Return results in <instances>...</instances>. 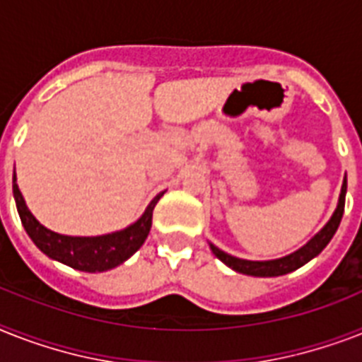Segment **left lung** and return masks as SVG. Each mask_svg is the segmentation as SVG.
<instances>
[{"mask_svg":"<svg viewBox=\"0 0 362 362\" xmlns=\"http://www.w3.org/2000/svg\"><path fill=\"white\" fill-rule=\"evenodd\" d=\"M346 189H348V182H346V176H344L339 204L334 208L331 219L322 227V230L316 232V234L305 243L303 247H299L298 251L290 252L286 257L273 258V260H245V258L232 257L228 252L216 247L211 242H208L210 243L211 252H214L225 266H228L230 269H234V272L238 273H243V275H251V277H279V275H286V273L296 272V269H299V267L305 266L307 262H310L314 257H318L320 252L327 247V243L331 242V238L334 236V232H337L340 221H342Z\"/></svg>","mask_w":362,"mask_h":362,"instance_id":"obj_1","label":"left lung"}]
</instances>
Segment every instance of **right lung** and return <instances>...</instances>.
<instances>
[{
  "label": "right lung",
  "instance_id": "add662e5",
  "mask_svg": "<svg viewBox=\"0 0 362 362\" xmlns=\"http://www.w3.org/2000/svg\"><path fill=\"white\" fill-rule=\"evenodd\" d=\"M13 193L23 228L46 257L64 266L74 267L78 272L100 273L126 262L145 243L152 227V211H154L156 202L160 201L165 191H161L152 199L137 221L122 230H115L102 236H66V234H59L40 225L23 201L22 191L16 184V173L13 180Z\"/></svg>",
  "mask_w": 362,
  "mask_h": 362
}]
</instances>
